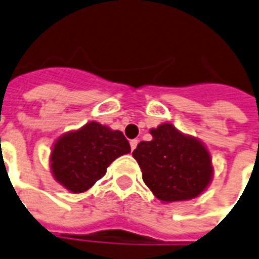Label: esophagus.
<instances>
[{"label": "esophagus", "instance_id": "34e87169", "mask_svg": "<svg viewBox=\"0 0 259 259\" xmlns=\"http://www.w3.org/2000/svg\"><path fill=\"white\" fill-rule=\"evenodd\" d=\"M137 144H138V140H132V141H130V148H132V150H134L136 148H137Z\"/></svg>", "mask_w": 259, "mask_h": 259}]
</instances>
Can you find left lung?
<instances>
[{"mask_svg": "<svg viewBox=\"0 0 259 259\" xmlns=\"http://www.w3.org/2000/svg\"><path fill=\"white\" fill-rule=\"evenodd\" d=\"M150 134L153 138L140 142L133 152L148 188L162 203L200 196L213 177L212 160L204 144L169 122L150 129Z\"/></svg>", "mask_w": 259, "mask_h": 259, "instance_id": "1", "label": "left lung"}]
</instances>
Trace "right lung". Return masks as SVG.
I'll return each mask as SVG.
<instances>
[{"instance_id":"add662e5","label":"right lung","mask_w":259,"mask_h":259,"mask_svg":"<svg viewBox=\"0 0 259 259\" xmlns=\"http://www.w3.org/2000/svg\"><path fill=\"white\" fill-rule=\"evenodd\" d=\"M130 153L129 141L119 130L91 121L62 134L50 156L51 173L71 193L86 192L106 175L107 166Z\"/></svg>"}]
</instances>
